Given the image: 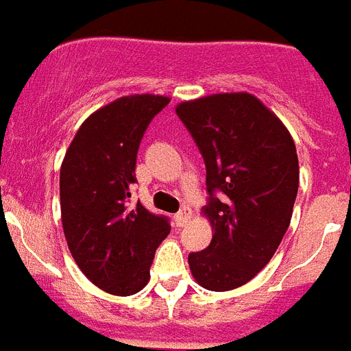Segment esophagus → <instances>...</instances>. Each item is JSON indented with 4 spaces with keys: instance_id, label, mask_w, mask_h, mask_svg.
Masks as SVG:
<instances>
[{
    "instance_id": "obj_1",
    "label": "esophagus",
    "mask_w": 351,
    "mask_h": 351,
    "mask_svg": "<svg viewBox=\"0 0 351 351\" xmlns=\"http://www.w3.org/2000/svg\"><path fill=\"white\" fill-rule=\"evenodd\" d=\"M173 220H175L176 227H184V225L187 223V221H189V213H187V210H185V209L180 210V213H176Z\"/></svg>"
}]
</instances>
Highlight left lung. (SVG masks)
Segmentation results:
<instances>
[{"label":"left lung","mask_w":351,"mask_h":351,"mask_svg":"<svg viewBox=\"0 0 351 351\" xmlns=\"http://www.w3.org/2000/svg\"><path fill=\"white\" fill-rule=\"evenodd\" d=\"M176 115L205 162L213 240L191 252L207 290L238 289L269 263L289 229L299 187L295 144L283 122L250 93L182 102Z\"/></svg>","instance_id":"left-lung-1"}]
</instances>
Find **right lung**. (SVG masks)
<instances>
[{
	"mask_svg": "<svg viewBox=\"0 0 351 351\" xmlns=\"http://www.w3.org/2000/svg\"><path fill=\"white\" fill-rule=\"evenodd\" d=\"M169 104L162 95H130L82 122L61 166V218L68 249L93 285L131 295L149 281L169 218L130 204L136 153L149 122Z\"/></svg>",
	"mask_w": 351,
	"mask_h": 351,
	"instance_id": "add662e5",
	"label": "right lung"
}]
</instances>
